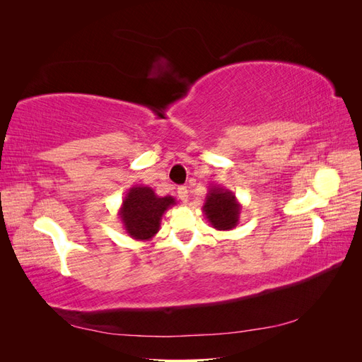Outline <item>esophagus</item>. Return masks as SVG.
<instances>
[{
  "instance_id": "esophagus-1",
  "label": "esophagus",
  "mask_w": 362,
  "mask_h": 362,
  "mask_svg": "<svg viewBox=\"0 0 362 362\" xmlns=\"http://www.w3.org/2000/svg\"><path fill=\"white\" fill-rule=\"evenodd\" d=\"M178 198L182 201V202H187L189 199V192H187V187H184V185H181V187H178Z\"/></svg>"
}]
</instances>
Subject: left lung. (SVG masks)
I'll return each instance as SVG.
<instances>
[{
  "label": "left lung",
  "mask_w": 362,
  "mask_h": 362,
  "mask_svg": "<svg viewBox=\"0 0 362 362\" xmlns=\"http://www.w3.org/2000/svg\"><path fill=\"white\" fill-rule=\"evenodd\" d=\"M202 213L217 231H229L235 228L240 221L242 204L238 202L231 190L221 184H216L208 187Z\"/></svg>",
  "instance_id": "left-lung-1"
}]
</instances>
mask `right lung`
Instances as JSON below:
<instances>
[{
  "mask_svg": "<svg viewBox=\"0 0 362 362\" xmlns=\"http://www.w3.org/2000/svg\"><path fill=\"white\" fill-rule=\"evenodd\" d=\"M173 205H177L173 196H158L148 185H133L122 199L117 216L131 238L149 242L160 231L163 214Z\"/></svg>",
  "mask_w": 362,
  "mask_h": 362,
  "instance_id": "1",
  "label": "right lung"
}]
</instances>
